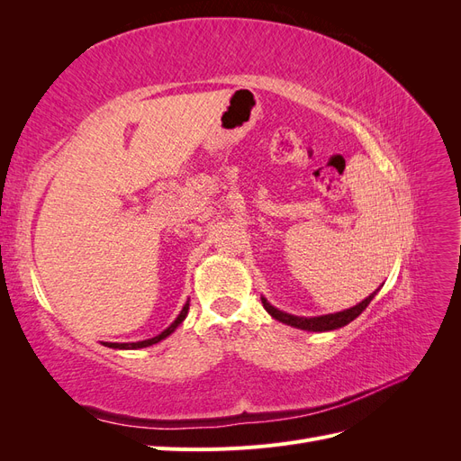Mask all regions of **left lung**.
<instances>
[{"label": "left lung", "mask_w": 461, "mask_h": 461, "mask_svg": "<svg viewBox=\"0 0 461 461\" xmlns=\"http://www.w3.org/2000/svg\"><path fill=\"white\" fill-rule=\"evenodd\" d=\"M376 292H379V288H376L373 294L367 296L366 300H361L359 303H356L354 308H350V310L337 312V313H327V315H317V317H300V315H292V313L281 312V310H276L275 305H271L265 296H261V303H263V308L267 310V313L273 319L281 321V323H285V325H290V327H294V329H302V330L327 332V330L340 329V327L350 323V321H354L371 303V300L376 296Z\"/></svg>", "instance_id": "obj_1"}]
</instances>
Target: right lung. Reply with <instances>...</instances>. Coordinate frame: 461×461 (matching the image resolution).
Wrapping results in <instances>:
<instances>
[{
	"label": "right lung",
	"mask_w": 461,
	"mask_h": 461,
	"mask_svg": "<svg viewBox=\"0 0 461 461\" xmlns=\"http://www.w3.org/2000/svg\"><path fill=\"white\" fill-rule=\"evenodd\" d=\"M188 310H190V300H186V303L183 305V310H180V313L176 315V319L173 321V323H171L169 327H167L163 332H159L158 337H153V339L140 340V342H102V344L107 346V348H113V350H138V348H148V346H151V344H158V342L165 340L167 337H169V334H173V332L176 330V327L186 319Z\"/></svg>",
	"instance_id": "add662e5"
}]
</instances>
